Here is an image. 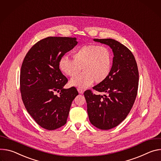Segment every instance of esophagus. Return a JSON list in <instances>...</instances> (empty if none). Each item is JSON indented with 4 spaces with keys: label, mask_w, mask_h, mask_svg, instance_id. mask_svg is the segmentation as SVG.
<instances>
[{
    "label": "esophagus",
    "mask_w": 161,
    "mask_h": 161,
    "mask_svg": "<svg viewBox=\"0 0 161 161\" xmlns=\"http://www.w3.org/2000/svg\"><path fill=\"white\" fill-rule=\"evenodd\" d=\"M77 91L80 94H83V93H84V90H82V89L80 87L77 88Z\"/></svg>",
    "instance_id": "34e87169"
}]
</instances>
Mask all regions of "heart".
Segmentation results:
<instances>
[{"label": "heart", "instance_id": "1", "mask_svg": "<svg viewBox=\"0 0 161 161\" xmlns=\"http://www.w3.org/2000/svg\"><path fill=\"white\" fill-rule=\"evenodd\" d=\"M74 60L62 57L58 63L61 72L74 77L82 69L84 72L71 79L69 85L82 88L90 86L94 81L103 82L111 73L113 56L111 50L98 45H88L77 49L73 54Z\"/></svg>", "mask_w": 161, "mask_h": 161}]
</instances>
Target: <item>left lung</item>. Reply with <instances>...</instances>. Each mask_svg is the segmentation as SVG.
Listing matches in <instances>:
<instances>
[{
    "label": "left lung",
    "mask_w": 161,
    "mask_h": 161,
    "mask_svg": "<svg viewBox=\"0 0 161 161\" xmlns=\"http://www.w3.org/2000/svg\"><path fill=\"white\" fill-rule=\"evenodd\" d=\"M93 40L112 49V69L108 78L93 87L107 95H95L90 90L84 95L91 123L98 129L109 130L125 119L132 108L137 93L138 68L131 51L119 42L109 38Z\"/></svg>",
    "instance_id": "8db88e82"
}]
</instances>
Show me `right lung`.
Listing matches in <instances>:
<instances>
[{"instance_id":"1","label":"right lung","mask_w":161,"mask_h":161,"mask_svg":"<svg viewBox=\"0 0 161 161\" xmlns=\"http://www.w3.org/2000/svg\"><path fill=\"white\" fill-rule=\"evenodd\" d=\"M77 38L48 37L26 54L20 71V92L29 114L42 127L52 130L66 124L71 102L79 95L74 87L64 89L67 78L59 59L77 45ZM55 91L60 92L58 96Z\"/></svg>"}]
</instances>
